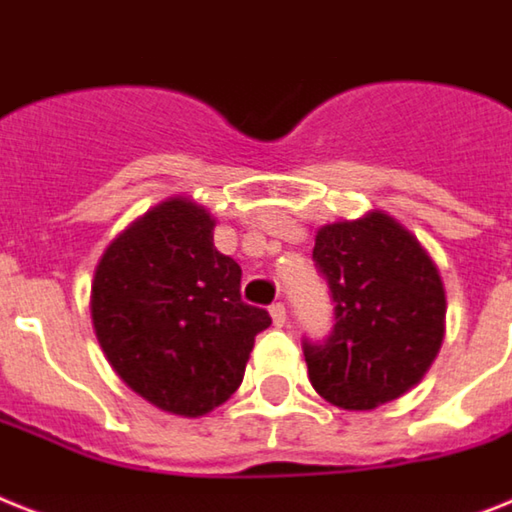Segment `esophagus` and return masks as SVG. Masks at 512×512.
I'll return each instance as SVG.
<instances>
[{
	"label": "esophagus",
	"mask_w": 512,
	"mask_h": 512,
	"mask_svg": "<svg viewBox=\"0 0 512 512\" xmlns=\"http://www.w3.org/2000/svg\"><path fill=\"white\" fill-rule=\"evenodd\" d=\"M270 318H273V326H284L286 323V307H284V302H273V305H270Z\"/></svg>",
	"instance_id": "obj_1"
}]
</instances>
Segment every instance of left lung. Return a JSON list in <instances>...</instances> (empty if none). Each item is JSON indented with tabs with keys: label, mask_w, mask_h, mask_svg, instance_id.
Here are the masks:
<instances>
[{
	"label": "left lung",
	"mask_w": 512,
	"mask_h": 512,
	"mask_svg": "<svg viewBox=\"0 0 512 512\" xmlns=\"http://www.w3.org/2000/svg\"><path fill=\"white\" fill-rule=\"evenodd\" d=\"M313 260L331 292L334 328L323 342L302 339L310 384L344 410L397 400L442 347L447 302L439 270L384 213L323 226Z\"/></svg>",
	"instance_id": "1"
}]
</instances>
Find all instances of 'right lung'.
Returning <instances> with one entry per match:
<instances>
[{
  "label": "right lung",
  "mask_w": 512,
  "mask_h": 512,
  "mask_svg": "<svg viewBox=\"0 0 512 512\" xmlns=\"http://www.w3.org/2000/svg\"><path fill=\"white\" fill-rule=\"evenodd\" d=\"M215 220L189 199L152 207L107 247L91 321L136 394L176 415L210 413L239 389L268 310L242 299V268L213 244Z\"/></svg>",
  "instance_id": "right-lung-1"
}]
</instances>
